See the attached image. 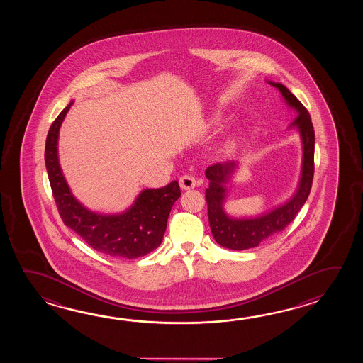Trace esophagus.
Here are the masks:
<instances>
[{"mask_svg":"<svg viewBox=\"0 0 363 363\" xmlns=\"http://www.w3.org/2000/svg\"><path fill=\"white\" fill-rule=\"evenodd\" d=\"M179 183H180L182 189H193L194 186L200 185V180L193 178L192 175H184L180 178Z\"/></svg>","mask_w":363,"mask_h":363,"instance_id":"34e87169","label":"esophagus"}]
</instances>
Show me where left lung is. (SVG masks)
Returning a JSON list of instances; mask_svg holds the SVG:
<instances>
[{"mask_svg":"<svg viewBox=\"0 0 363 363\" xmlns=\"http://www.w3.org/2000/svg\"><path fill=\"white\" fill-rule=\"evenodd\" d=\"M269 84L278 88L286 105L297 111L291 127L297 128L302 140V170L301 179L294 197L271 210L263 216L255 218H231L224 211L223 203L227 196L225 184L231 179L232 174L238 169L235 161L216 163L208 166L205 175L210 180L208 188L205 192L208 202V224L216 242L232 250H245L258 247L262 241L283 231L291 223L308 200L313 177H314V145L315 133L306 108L302 105L294 93L280 83L269 82Z\"/></svg>","mask_w":363,"mask_h":363,"instance_id":"1","label":"left lung"}]
</instances>
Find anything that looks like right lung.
I'll return each mask as SVG.
<instances>
[{
    "label": "right lung",
    "instance_id": "right-lung-1",
    "mask_svg": "<svg viewBox=\"0 0 363 363\" xmlns=\"http://www.w3.org/2000/svg\"><path fill=\"white\" fill-rule=\"evenodd\" d=\"M71 105L72 102L50 125L45 144L49 183L63 223L102 255L135 259L153 252L162 242L171 208L182 194L178 182L158 189H144L122 214L102 216L85 208L69 191L57 153L60 127Z\"/></svg>",
    "mask_w": 363,
    "mask_h": 363
}]
</instances>
